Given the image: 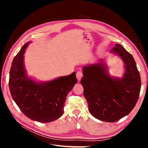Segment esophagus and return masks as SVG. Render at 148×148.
Returning <instances> with one entry per match:
<instances>
[{
	"instance_id": "esophagus-1",
	"label": "esophagus",
	"mask_w": 148,
	"mask_h": 148,
	"mask_svg": "<svg viewBox=\"0 0 148 148\" xmlns=\"http://www.w3.org/2000/svg\"><path fill=\"white\" fill-rule=\"evenodd\" d=\"M76 76H77V79L78 80V82H79L80 80H81L82 77H83V73H82V71H77V72Z\"/></svg>"
}]
</instances>
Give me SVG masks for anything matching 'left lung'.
Here are the masks:
<instances>
[{"label":"left lung","mask_w":148,"mask_h":148,"mask_svg":"<svg viewBox=\"0 0 148 148\" xmlns=\"http://www.w3.org/2000/svg\"><path fill=\"white\" fill-rule=\"evenodd\" d=\"M111 52L125 63L122 78L111 77L104 60L83 67L81 84L89 112L97 119L114 122L127 115L135 107L141 90V77L131 53L119 44Z\"/></svg>","instance_id":"obj_1"}]
</instances>
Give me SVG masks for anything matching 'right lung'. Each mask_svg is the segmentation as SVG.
<instances>
[{
  "instance_id": "1",
  "label": "right lung",
  "mask_w": 148,
  "mask_h": 148,
  "mask_svg": "<svg viewBox=\"0 0 148 148\" xmlns=\"http://www.w3.org/2000/svg\"><path fill=\"white\" fill-rule=\"evenodd\" d=\"M28 44H24L12 62L8 83L11 95L26 117L41 123L51 122L64 114L66 97L78 82L76 73L44 83L28 78L23 55Z\"/></svg>"
}]
</instances>
